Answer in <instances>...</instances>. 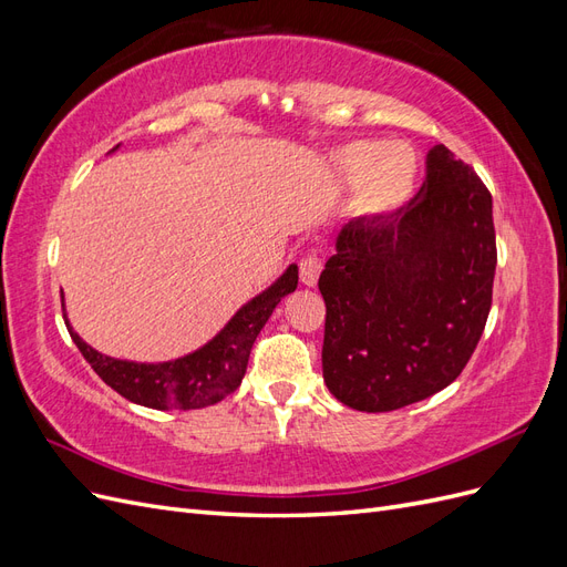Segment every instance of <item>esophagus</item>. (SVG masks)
Returning a JSON list of instances; mask_svg holds the SVG:
<instances>
[{
    "mask_svg": "<svg viewBox=\"0 0 567 567\" xmlns=\"http://www.w3.org/2000/svg\"><path fill=\"white\" fill-rule=\"evenodd\" d=\"M321 267H323L321 257L317 252H307L302 260H300V281L305 286H317Z\"/></svg>",
    "mask_w": 567,
    "mask_h": 567,
    "instance_id": "esophagus-1",
    "label": "esophagus"
}]
</instances>
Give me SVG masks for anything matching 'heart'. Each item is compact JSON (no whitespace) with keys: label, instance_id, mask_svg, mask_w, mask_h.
Instances as JSON below:
<instances>
[{"label":"heart","instance_id":"heart-1","mask_svg":"<svg viewBox=\"0 0 567 567\" xmlns=\"http://www.w3.org/2000/svg\"><path fill=\"white\" fill-rule=\"evenodd\" d=\"M333 161L342 182L359 184L354 208L367 217L392 215L414 192L419 161L411 146L402 142L383 146L357 142L340 148Z\"/></svg>","mask_w":567,"mask_h":567}]
</instances>
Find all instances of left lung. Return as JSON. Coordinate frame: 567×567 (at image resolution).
<instances>
[{"mask_svg":"<svg viewBox=\"0 0 567 567\" xmlns=\"http://www.w3.org/2000/svg\"><path fill=\"white\" fill-rule=\"evenodd\" d=\"M419 194L388 217L342 227L319 277L321 367L357 411H394L447 388L468 364L492 307V194L437 144Z\"/></svg>","mask_w":567,"mask_h":567,"instance_id":"obj_1","label":"left lung"}]
</instances>
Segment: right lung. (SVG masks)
Listing matches in <instances>:
<instances>
[{"instance_id":"1","label":"right lung","mask_w":567,"mask_h":567,"mask_svg":"<svg viewBox=\"0 0 567 567\" xmlns=\"http://www.w3.org/2000/svg\"><path fill=\"white\" fill-rule=\"evenodd\" d=\"M298 288V267L290 265L274 281L238 310L208 346L179 357L175 362L136 364L113 359L90 348L65 321L68 333L99 379L125 400L148 409H203L231 394L246 375L252 342L271 317L274 307ZM63 298V296H61Z\"/></svg>"}]
</instances>
